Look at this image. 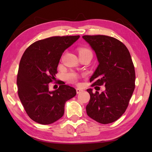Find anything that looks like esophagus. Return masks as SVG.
Returning <instances> with one entry per match:
<instances>
[{"label":"esophagus","instance_id":"esophagus-1","mask_svg":"<svg viewBox=\"0 0 152 152\" xmlns=\"http://www.w3.org/2000/svg\"><path fill=\"white\" fill-rule=\"evenodd\" d=\"M83 91H82V90H81V89H80V88H76V92H77V94H79V93H80L81 92H82Z\"/></svg>","mask_w":152,"mask_h":152}]
</instances>
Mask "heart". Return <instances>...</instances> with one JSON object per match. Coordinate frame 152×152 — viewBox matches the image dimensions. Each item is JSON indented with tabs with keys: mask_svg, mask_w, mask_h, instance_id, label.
Masks as SVG:
<instances>
[{
	"mask_svg": "<svg viewBox=\"0 0 152 152\" xmlns=\"http://www.w3.org/2000/svg\"><path fill=\"white\" fill-rule=\"evenodd\" d=\"M78 52H79V55L85 54V53H91V54H92L91 50H90V49L86 48H79ZM66 78L67 80L71 82V83L77 84L79 80V79L80 78V76L78 74L74 72H72L68 73L66 74Z\"/></svg>",
	"mask_w": 152,
	"mask_h": 152,
	"instance_id": "1",
	"label": "heart"
}]
</instances>
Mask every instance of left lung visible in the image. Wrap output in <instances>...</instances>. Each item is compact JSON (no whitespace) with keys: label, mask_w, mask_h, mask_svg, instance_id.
Returning <instances> with one entry per match:
<instances>
[{"label":"left lung","mask_w":152,"mask_h":152,"mask_svg":"<svg viewBox=\"0 0 152 152\" xmlns=\"http://www.w3.org/2000/svg\"><path fill=\"white\" fill-rule=\"evenodd\" d=\"M96 53L99 65L90 79L91 86H104L101 93L87 89L91 99L86 113L102 124L115 122L127 109L135 89V72L127 47L116 38L107 35H84ZM99 89H96L99 91Z\"/></svg>","instance_id":"1"}]
</instances>
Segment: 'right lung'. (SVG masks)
<instances>
[{"instance_id":"1","label":"right lung","mask_w":152,"mask_h":152,"mask_svg":"<svg viewBox=\"0 0 152 152\" xmlns=\"http://www.w3.org/2000/svg\"><path fill=\"white\" fill-rule=\"evenodd\" d=\"M80 37L79 35L53 36L41 39L28 47L20 59L17 84L18 95L31 119L42 125L60 119L67 101L76 96L73 87L58 81L59 88L49 90L58 73L61 55Z\"/></svg>"}]
</instances>
